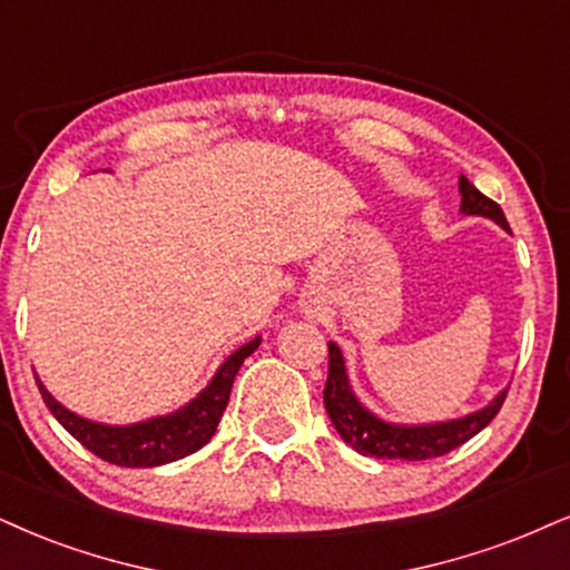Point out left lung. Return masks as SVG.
I'll use <instances>...</instances> for the list:
<instances>
[{
	"label": "left lung",
	"mask_w": 570,
	"mask_h": 570,
	"mask_svg": "<svg viewBox=\"0 0 570 570\" xmlns=\"http://www.w3.org/2000/svg\"><path fill=\"white\" fill-rule=\"evenodd\" d=\"M460 210L465 216H487L497 222L502 229H508L502 208L487 195L479 193L465 177H460ZM330 370L325 383V410L333 420L335 431L346 441L351 449L364 456H377V460H431L441 456L452 449L462 446L465 441L481 433L491 420L497 417L500 406L504 404L508 391H500L487 406L479 412H470L465 417L444 420V423H425V425H402L389 423V420L377 417L367 406L360 402L354 389H351L346 360L338 343L330 341Z\"/></svg>",
	"instance_id": "obj_1"
}]
</instances>
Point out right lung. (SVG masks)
I'll list each match as a JSON object with an SVG mask.
<instances>
[{
	"instance_id": "1",
	"label": "right lung",
	"mask_w": 570,
	"mask_h": 570,
	"mask_svg": "<svg viewBox=\"0 0 570 570\" xmlns=\"http://www.w3.org/2000/svg\"><path fill=\"white\" fill-rule=\"evenodd\" d=\"M258 343H262V338L256 335L245 346L232 351L227 360L222 362V367L216 370V375L210 377L206 389L195 399H189L185 406H179L177 412L158 414V417L131 425H105L81 417V414L66 410L45 389L39 375L37 385L49 412L55 414V420L76 441H81L91 454L121 468H158L166 465V462L181 460V456L198 452L200 446L208 444L210 435L216 433V425H219L224 410H227L229 391L232 383H235L237 370L258 348Z\"/></svg>"
}]
</instances>
